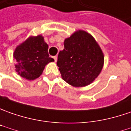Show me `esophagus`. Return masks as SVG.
<instances>
[{"mask_svg": "<svg viewBox=\"0 0 131 131\" xmlns=\"http://www.w3.org/2000/svg\"><path fill=\"white\" fill-rule=\"evenodd\" d=\"M52 58H53V59H54V60H55V62H57V59H58V56H57V55H55V56H53Z\"/></svg>", "mask_w": 131, "mask_h": 131, "instance_id": "obj_1", "label": "esophagus"}]
</instances>
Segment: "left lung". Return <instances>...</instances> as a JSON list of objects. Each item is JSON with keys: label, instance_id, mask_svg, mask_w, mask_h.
<instances>
[{"label": "left lung", "instance_id": "left-lung-1", "mask_svg": "<svg viewBox=\"0 0 131 131\" xmlns=\"http://www.w3.org/2000/svg\"><path fill=\"white\" fill-rule=\"evenodd\" d=\"M104 55L90 34L79 30L64 41L63 50L60 51L57 66L62 79L75 87L92 83L103 68Z\"/></svg>", "mask_w": 131, "mask_h": 131}]
</instances>
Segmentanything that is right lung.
<instances>
[{"label": "right lung", "mask_w": 131, "mask_h": 131, "mask_svg": "<svg viewBox=\"0 0 131 131\" xmlns=\"http://www.w3.org/2000/svg\"><path fill=\"white\" fill-rule=\"evenodd\" d=\"M16 71L27 80L40 76L47 63L54 61L49 57L48 45L42 35L30 37L16 47L14 52Z\"/></svg>", "instance_id": "right-lung-1"}]
</instances>
